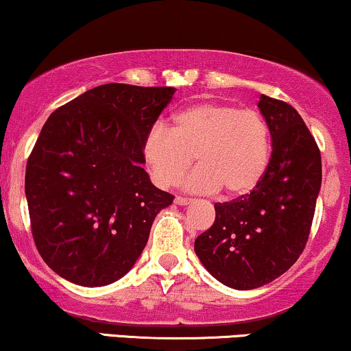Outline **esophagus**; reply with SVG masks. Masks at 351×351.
<instances>
[{
  "label": "esophagus",
  "mask_w": 351,
  "mask_h": 351,
  "mask_svg": "<svg viewBox=\"0 0 351 351\" xmlns=\"http://www.w3.org/2000/svg\"><path fill=\"white\" fill-rule=\"evenodd\" d=\"M191 202H193L191 197H183V196L175 197V204H178V206H188V204H191Z\"/></svg>",
  "instance_id": "1"
}]
</instances>
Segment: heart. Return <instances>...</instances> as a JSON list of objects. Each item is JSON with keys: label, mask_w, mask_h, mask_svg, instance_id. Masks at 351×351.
<instances>
[{"label": "heart", "mask_w": 351, "mask_h": 351, "mask_svg": "<svg viewBox=\"0 0 351 351\" xmlns=\"http://www.w3.org/2000/svg\"><path fill=\"white\" fill-rule=\"evenodd\" d=\"M271 132L255 109L227 103H197L173 117L171 128L157 122L142 141V158L152 180L170 188L191 167H199L183 181L193 193H217L237 197L252 193L271 162Z\"/></svg>", "instance_id": "obj_1"}]
</instances>
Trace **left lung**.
Here are the masks:
<instances>
[{"label":"left lung","mask_w":351,"mask_h":351,"mask_svg":"<svg viewBox=\"0 0 351 351\" xmlns=\"http://www.w3.org/2000/svg\"><path fill=\"white\" fill-rule=\"evenodd\" d=\"M271 132V162L252 193L216 202V221L194 240L204 268L234 289L268 285L304 252L322 183V160L302 117L285 101L261 95Z\"/></svg>","instance_id":"left-lung-1"}]
</instances>
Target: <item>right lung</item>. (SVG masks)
I'll list each match as a JSON object with an SVG mask.
<instances>
[{"label":"right lung","instance_id":"right-lung-1","mask_svg":"<svg viewBox=\"0 0 351 351\" xmlns=\"http://www.w3.org/2000/svg\"><path fill=\"white\" fill-rule=\"evenodd\" d=\"M175 88L108 83L50 114L29 155L26 199L45 263L80 286L124 276L175 196L142 168V141Z\"/></svg>","mask_w":351,"mask_h":351}]
</instances>
